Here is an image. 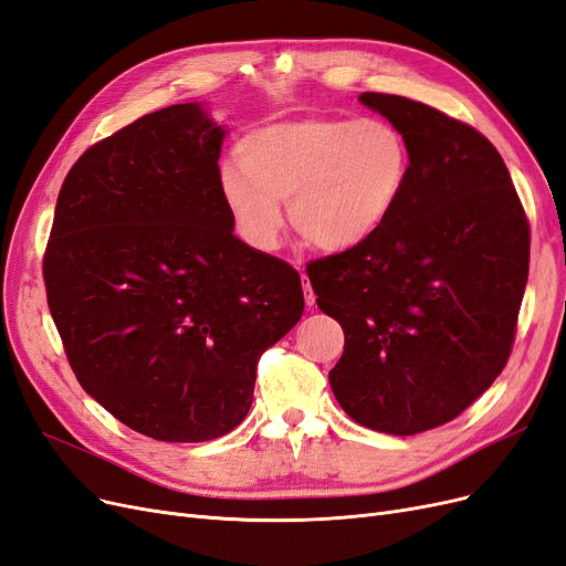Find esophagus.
<instances>
[{
	"label": "esophagus",
	"mask_w": 566,
	"mask_h": 566,
	"mask_svg": "<svg viewBox=\"0 0 566 566\" xmlns=\"http://www.w3.org/2000/svg\"><path fill=\"white\" fill-rule=\"evenodd\" d=\"M302 287H304V300H306V304L314 306V304H316V295H314V290H312L310 279H306L304 273H302Z\"/></svg>",
	"instance_id": "34e87169"
}]
</instances>
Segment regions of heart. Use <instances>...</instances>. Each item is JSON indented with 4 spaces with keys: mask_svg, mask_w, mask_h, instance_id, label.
Segmentation results:
<instances>
[{
    "mask_svg": "<svg viewBox=\"0 0 566 566\" xmlns=\"http://www.w3.org/2000/svg\"><path fill=\"white\" fill-rule=\"evenodd\" d=\"M235 156L241 169L221 167V200L260 252L279 248L281 200L312 248L364 245L399 208L410 177V146L385 119H281L245 134Z\"/></svg>",
    "mask_w": 566,
    "mask_h": 566,
    "instance_id": "obj_1",
    "label": "heart"
}]
</instances>
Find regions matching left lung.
I'll return each mask as SVG.
<instances>
[{
  "label": "left lung",
  "mask_w": 566,
  "mask_h": 566,
  "mask_svg": "<svg viewBox=\"0 0 566 566\" xmlns=\"http://www.w3.org/2000/svg\"><path fill=\"white\" fill-rule=\"evenodd\" d=\"M364 106L401 129L410 177L364 245L306 266L345 352L328 373L345 413L410 437L460 416L499 378L528 279V221L486 136L406 96Z\"/></svg>",
  "instance_id": "8db88e82"
}]
</instances>
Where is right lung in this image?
<instances>
[{
	"mask_svg": "<svg viewBox=\"0 0 566 566\" xmlns=\"http://www.w3.org/2000/svg\"><path fill=\"white\" fill-rule=\"evenodd\" d=\"M224 136L202 104H177L94 144L61 186L44 252L82 389L158 441L241 424L262 352L304 312L300 273L233 235Z\"/></svg>",
	"mask_w": 566,
	"mask_h": 566,
	"instance_id": "add662e5",
	"label": "right lung"
}]
</instances>
